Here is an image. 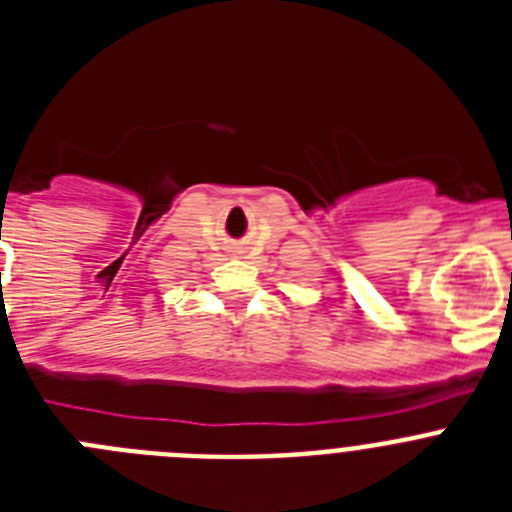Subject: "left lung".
<instances>
[{"mask_svg":"<svg viewBox=\"0 0 512 512\" xmlns=\"http://www.w3.org/2000/svg\"><path fill=\"white\" fill-rule=\"evenodd\" d=\"M510 277H512V274H510Z\"/></svg>","mask_w":512,"mask_h":512,"instance_id":"8db88e82","label":"left lung"}]
</instances>
